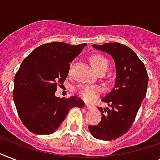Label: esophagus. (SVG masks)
Here are the masks:
<instances>
[{
	"label": "esophagus",
	"instance_id": "1",
	"mask_svg": "<svg viewBox=\"0 0 160 160\" xmlns=\"http://www.w3.org/2000/svg\"><path fill=\"white\" fill-rule=\"evenodd\" d=\"M85 108L86 109H90L92 108V105H88V104H85Z\"/></svg>",
	"mask_w": 160,
	"mask_h": 160
}]
</instances>
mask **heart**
<instances>
[{
	"label": "heart",
	"mask_w": 160,
	"mask_h": 160,
	"mask_svg": "<svg viewBox=\"0 0 160 160\" xmlns=\"http://www.w3.org/2000/svg\"><path fill=\"white\" fill-rule=\"evenodd\" d=\"M91 65L97 72L107 70L109 66V61L102 55H95L91 58ZM75 91L80 97L85 100H91L95 99L100 92L101 88L95 85H78L75 87Z\"/></svg>",
	"instance_id": "heart-1"
}]
</instances>
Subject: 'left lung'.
Here are the masks:
<instances>
[{
	"label": "left lung",
	"instance_id": "obj_1",
	"mask_svg": "<svg viewBox=\"0 0 160 160\" xmlns=\"http://www.w3.org/2000/svg\"><path fill=\"white\" fill-rule=\"evenodd\" d=\"M92 46L113 57L116 78L114 88L102 99L109 107H98L101 121L89 129L96 139L112 140L125 134L134 123L146 95L149 76L144 63L128 46L117 42Z\"/></svg>",
	"mask_w": 160,
	"mask_h": 160
}]
</instances>
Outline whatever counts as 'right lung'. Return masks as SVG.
<instances>
[{"label": "right lung", "instance_id": "1", "mask_svg": "<svg viewBox=\"0 0 160 160\" xmlns=\"http://www.w3.org/2000/svg\"><path fill=\"white\" fill-rule=\"evenodd\" d=\"M86 44L71 46L51 42L36 48L21 63L14 78L13 100L21 122L36 134H50L64 121L73 107L83 108L77 96L56 97L70 70V63Z\"/></svg>", "mask_w": 160, "mask_h": 160}]
</instances>
